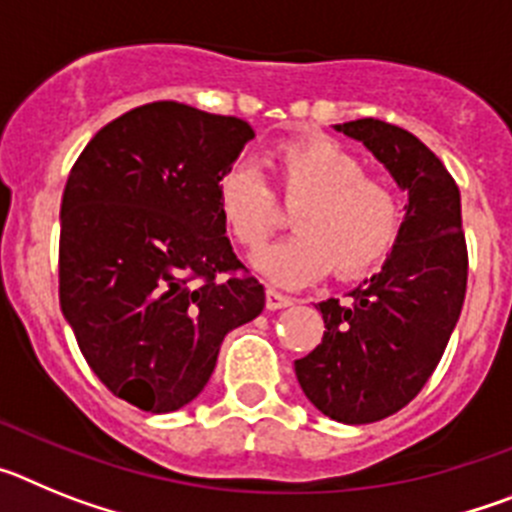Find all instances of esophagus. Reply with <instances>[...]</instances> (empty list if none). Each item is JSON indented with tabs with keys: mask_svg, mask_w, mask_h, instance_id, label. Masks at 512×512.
Wrapping results in <instances>:
<instances>
[{
	"mask_svg": "<svg viewBox=\"0 0 512 512\" xmlns=\"http://www.w3.org/2000/svg\"><path fill=\"white\" fill-rule=\"evenodd\" d=\"M289 305H292V297L282 295L277 289H266V307H269V310H282V307Z\"/></svg>",
	"mask_w": 512,
	"mask_h": 512,
	"instance_id": "obj_1",
	"label": "esophagus"
}]
</instances>
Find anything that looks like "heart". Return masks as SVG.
I'll return each mask as SVG.
<instances>
[{"mask_svg":"<svg viewBox=\"0 0 512 512\" xmlns=\"http://www.w3.org/2000/svg\"><path fill=\"white\" fill-rule=\"evenodd\" d=\"M279 192L297 205L295 235L264 246L279 225L274 192L256 164L230 166L217 182V210L230 235L248 251L261 277L279 287H302L333 266L354 279L387 259L402 228V202L387 179L369 176L364 161L336 140L284 143L271 156Z\"/></svg>","mask_w":512,"mask_h":512,"instance_id":"obj_1","label":"heart"}]
</instances>
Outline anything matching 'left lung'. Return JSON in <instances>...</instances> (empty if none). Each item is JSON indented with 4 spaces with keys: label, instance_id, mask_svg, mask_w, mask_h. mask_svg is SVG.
Listing matches in <instances>:
<instances>
[{
    "label": "left lung",
    "instance_id": "1",
    "mask_svg": "<svg viewBox=\"0 0 512 512\" xmlns=\"http://www.w3.org/2000/svg\"><path fill=\"white\" fill-rule=\"evenodd\" d=\"M387 166L408 207L382 271L320 302L323 341L295 374L307 400L338 423H374L397 413L441 361L467 295V241L459 187L431 148L408 130L364 117L333 125Z\"/></svg>",
    "mask_w": 512,
    "mask_h": 512
}]
</instances>
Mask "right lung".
I'll list each match as a JSON object with an SVG mask.
<instances>
[{"label": "right lung", "instance_id": "add662e5", "mask_svg": "<svg viewBox=\"0 0 512 512\" xmlns=\"http://www.w3.org/2000/svg\"><path fill=\"white\" fill-rule=\"evenodd\" d=\"M251 138L238 117L143 104L89 140L63 189V318L104 387L146 413L192 402L223 338L264 310L217 210Z\"/></svg>", "mask_w": 512, "mask_h": 512}]
</instances>
